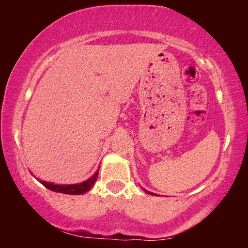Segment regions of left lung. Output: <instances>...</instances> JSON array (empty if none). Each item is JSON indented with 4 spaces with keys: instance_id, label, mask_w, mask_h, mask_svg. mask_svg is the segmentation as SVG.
Instances as JSON below:
<instances>
[{
    "instance_id": "8db88e82",
    "label": "left lung",
    "mask_w": 248,
    "mask_h": 248,
    "mask_svg": "<svg viewBox=\"0 0 248 248\" xmlns=\"http://www.w3.org/2000/svg\"><path fill=\"white\" fill-rule=\"evenodd\" d=\"M145 191H146V189H145ZM146 193H148V194H151V195H155L154 193H151V192H148V191H146Z\"/></svg>"
}]
</instances>
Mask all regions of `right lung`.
I'll use <instances>...</instances> for the list:
<instances>
[{"instance_id":"right-lung-1","label":"right lung","mask_w":248,"mask_h":248,"mask_svg":"<svg viewBox=\"0 0 248 248\" xmlns=\"http://www.w3.org/2000/svg\"><path fill=\"white\" fill-rule=\"evenodd\" d=\"M98 172H99V170L94 172L92 176V178H89L88 180L84 181L82 183H78V184H54V183L46 182L43 180H40V183L43 184L44 186L51 189V191L53 192L64 193V194H69V195H81L88 192L89 189L93 187L94 182L97 180Z\"/></svg>"}]
</instances>
